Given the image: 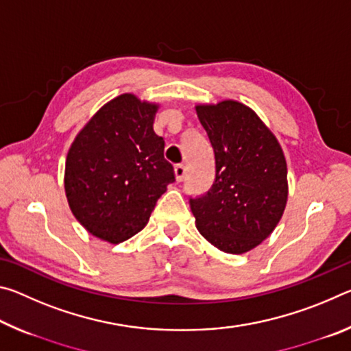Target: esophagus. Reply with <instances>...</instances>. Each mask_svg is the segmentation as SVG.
Listing matches in <instances>:
<instances>
[{"label":"esophagus","instance_id":"1","mask_svg":"<svg viewBox=\"0 0 351 351\" xmlns=\"http://www.w3.org/2000/svg\"><path fill=\"white\" fill-rule=\"evenodd\" d=\"M184 176H186V167H184V165H176L175 167V178H176V181L178 182H181L182 180H184Z\"/></svg>","mask_w":351,"mask_h":351}]
</instances>
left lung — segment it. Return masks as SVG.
I'll list each match as a JSON object with an SVG mask.
<instances>
[{
  "mask_svg": "<svg viewBox=\"0 0 351 351\" xmlns=\"http://www.w3.org/2000/svg\"><path fill=\"white\" fill-rule=\"evenodd\" d=\"M215 154V181L190 198L204 239L228 254H245L272 234L288 201L287 159L257 112L228 99L195 106Z\"/></svg>",
  "mask_w": 351,
  "mask_h": 351,
  "instance_id": "left-lung-1",
  "label": "left lung"
}]
</instances>
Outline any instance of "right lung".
<instances>
[{
  "label": "right lung",
  "mask_w": 351,
  "mask_h": 351,
  "mask_svg": "<svg viewBox=\"0 0 351 351\" xmlns=\"http://www.w3.org/2000/svg\"><path fill=\"white\" fill-rule=\"evenodd\" d=\"M159 104L132 93L106 102L77 133L64 165L69 209L97 239L122 243L141 232L175 181L164 139L153 130Z\"/></svg>",
  "instance_id": "right-lung-1"
}]
</instances>
